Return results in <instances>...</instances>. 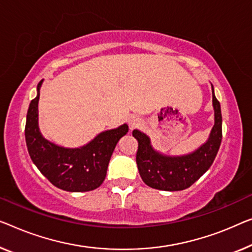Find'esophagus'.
I'll return each mask as SVG.
<instances>
[{"instance_id":"34e87169","label":"esophagus","mask_w":252,"mask_h":252,"mask_svg":"<svg viewBox=\"0 0 252 252\" xmlns=\"http://www.w3.org/2000/svg\"><path fill=\"white\" fill-rule=\"evenodd\" d=\"M127 123H129L131 129H133V127L140 126L142 121H141V119L139 118V116H130L129 120H127Z\"/></svg>"}]
</instances>
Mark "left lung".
I'll use <instances>...</instances> for the list:
<instances>
[{
  "mask_svg": "<svg viewBox=\"0 0 252 252\" xmlns=\"http://www.w3.org/2000/svg\"><path fill=\"white\" fill-rule=\"evenodd\" d=\"M213 93L215 123L208 140L193 153L183 156L162 155L150 145L148 136L133 130L138 140L137 165L142 181L150 188L164 191H180L192 186L213 164L222 141V113L220 105Z\"/></svg>",
  "mask_w": 252,
  "mask_h": 252,
  "instance_id": "1",
  "label": "left lung"
}]
</instances>
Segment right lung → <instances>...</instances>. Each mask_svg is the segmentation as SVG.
Segmentation results:
<instances>
[{
	"label": "right lung",
	"mask_w": 252,
	"mask_h": 252,
	"mask_svg": "<svg viewBox=\"0 0 252 252\" xmlns=\"http://www.w3.org/2000/svg\"><path fill=\"white\" fill-rule=\"evenodd\" d=\"M29 104L25 137L32 163L45 178L59 189L70 192L92 191L102 185L111 156L120 139L126 136V125L99 133L80 148H64L45 139L38 127L39 89Z\"/></svg>",
	"instance_id": "obj_1"
}]
</instances>
